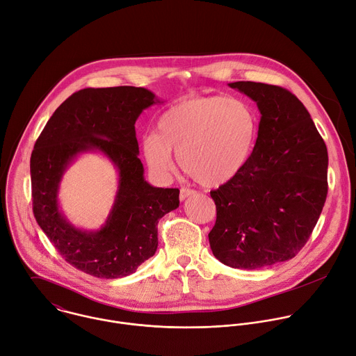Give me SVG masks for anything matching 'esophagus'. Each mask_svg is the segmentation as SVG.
I'll return each mask as SVG.
<instances>
[{
  "label": "esophagus",
  "mask_w": 356,
  "mask_h": 356,
  "mask_svg": "<svg viewBox=\"0 0 356 356\" xmlns=\"http://www.w3.org/2000/svg\"><path fill=\"white\" fill-rule=\"evenodd\" d=\"M191 194H194V190H191V188H187V187H181L180 188V194H179V197H180V200L181 201H184L188 195H191Z\"/></svg>",
  "instance_id": "esophagus-1"
}]
</instances>
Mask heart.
<instances>
[{
    "mask_svg": "<svg viewBox=\"0 0 356 356\" xmlns=\"http://www.w3.org/2000/svg\"><path fill=\"white\" fill-rule=\"evenodd\" d=\"M259 134V117L239 97L198 96L168 107L156 133L143 138L141 148L151 172L165 177L173 169L172 151L180 168L202 186L223 184L249 162Z\"/></svg>",
    "mask_w": 356,
    "mask_h": 356,
    "instance_id": "heart-1",
    "label": "heart"
}]
</instances>
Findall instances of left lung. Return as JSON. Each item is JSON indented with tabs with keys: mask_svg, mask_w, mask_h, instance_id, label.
Masks as SVG:
<instances>
[{
	"mask_svg": "<svg viewBox=\"0 0 356 356\" xmlns=\"http://www.w3.org/2000/svg\"><path fill=\"white\" fill-rule=\"evenodd\" d=\"M261 113L246 166L211 191L213 256L242 270L293 259L309 241L327 197V147L303 103L289 90L250 81L229 83Z\"/></svg>",
	"mask_w": 356,
	"mask_h": 356,
	"instance_id": "8db88e82",
	"label": "left lung"
}]
</instances>
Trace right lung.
<instances>
[{"label": "right lung", "mask_w": 356, "mask_h": 356, "mask_svg": "<svg viewBox=\"0 0 356 356\" xmlns=\"http://www.w3.org/2000/svg\"><path fill=\"white\" fill-rule=\"evenodd\" d=\"M156 96L136 86L86 88L53 113L31 156L35 218L72 267L106 280L127 277L158 249V220L179 207V188H161L144 179L136 122ZM85 152H102L119 173L106 223L97 231L75 228L58 205L63 172Z\"/></svg>", "instance_id": "1"}]
</instances>
